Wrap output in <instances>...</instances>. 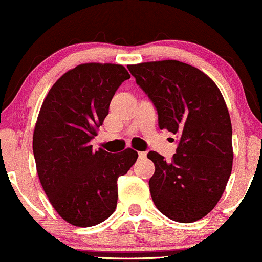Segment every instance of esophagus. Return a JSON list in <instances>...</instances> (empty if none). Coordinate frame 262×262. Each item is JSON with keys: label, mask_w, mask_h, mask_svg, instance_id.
Listing matches in <instances>:
<instances>
[{"label": "esophagus", "mask_w": 262, "mask_h": 262, "mask_svg": "<svg viewBox=\"0 0 262 262\" xmlns=\"http://www.w3.org/2000/svg\"><path fill=\"white\" fill-rule=\"evenodd\" d=\"M146 156H147V154L146 152H139L140 159H146Z\"/></svg>", "instance_id": "obj_1"}]
</instances>
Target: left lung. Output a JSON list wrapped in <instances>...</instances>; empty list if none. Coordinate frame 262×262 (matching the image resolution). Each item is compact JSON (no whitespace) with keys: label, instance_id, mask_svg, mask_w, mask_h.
<instances>
[{"label":"left lung","instance_id":"8db88e82","mask_svg":"<svg viewBox=\"0 0 262 262\" xmlns=\"http://www.w3.org/2000/svg\"><path fill=\"white\" fill-rule=\"evenodd\" d=\"M159 116L160 128L177 135L172 161L150 151L155 164L151 198L177 222L206 216L224 193L232 170V127L226 103L212 80L175 60L127 66Z\"/></svg>","mask_w":262,"mask_h":262}]
</instances>
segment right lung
Instances as JSON below:
<instances>
[{
  "label": "right lung",
  "instance_id": "obj_1",
  "mask_svg": "<svg viewBox=\"0 0 262 262\" xmlns=\"http://www.w3.org/2000/svg\"><path fill=\"white\" fill-rule=\"evenodd\" d=\"M128 78L121 64H80L56 81L42 103L32 142L38 179L53 209L75 226H95L114 213L117 179L139 156L132 148L94 151L90 143Z\"/></svg>",
  "mask_w": 262,
  "mask_h": 262
}]
</instances>
